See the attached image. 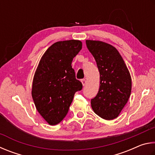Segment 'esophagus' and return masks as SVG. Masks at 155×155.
<instances>
[{
    "label": "esophagus",
    "instance_id": "1",
    "mask_svg": "<svg viewBox=\"0 0 155 155\" xmlns=\"http://www.w3.org/2000/svg\"><path fill=\"white\" fill-rule=\"evenodd\" d=\"M81 82H82L83 86H85L86 84V82H86V79H82V80H81Z\"/></svg>",
    "mask_w": 155,
    "mask_h": 155
}]
</instances>
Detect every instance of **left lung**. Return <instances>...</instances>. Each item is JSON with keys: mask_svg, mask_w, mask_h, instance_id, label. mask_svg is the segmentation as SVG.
Segmentation results:
<instances>
[{"mask_svg": "<svg viewBox=\"0 0 155 155\" xmlns=\"http://www.w3.org/2000/svg\"><path fill=\"white\" fill-rule=\"evenodd\" d=\"M86 46L95 59L100 74L98 93L91 99L96 114L105 120L117 118L128 101L131 78L118 51L100 41L86 40Z\"/></svg>", "mask_w": 155, "mask_h": 155, "instance_id": "8db88e82", "label": "left lung"}]
</instances>
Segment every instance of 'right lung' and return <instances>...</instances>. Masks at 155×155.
Instances as JSON below:
<instances>
[{"instance_id":"add662e5","label":"right lung","mask_w":155,"mask_h":155,"mask_svg":"<svg viewBox=\"0 0 155 155\" xmlns=\"http://www.w3.org/2000/svg\"><path fill=\"white\" fill-rule=\"evenodd\" d=\"M82 47L79 40L54 43L42 56L35 73L32 99L38 112L50 125L63 120L75 93L82 89L71 66Z\"/></svg>"}]
</instances>
